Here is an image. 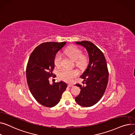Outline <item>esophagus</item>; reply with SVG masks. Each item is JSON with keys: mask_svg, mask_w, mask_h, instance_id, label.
Listing matches in <instances>:
<instances>
[{"mask_svg": "<svg viewBox=\"0 0 135 135\" xmlns=\"http://www.w3.org/2000/svg\"><path fill=\"white\" fill-rule=\"evenodd\" d=\"M74 86L73 84H68V86H69V87H72V86Z\"/></svg>", "mask_w": 135, "mask_h": 135, "instance_id": "obj_1", "label": "esophagus"}]
</instances>
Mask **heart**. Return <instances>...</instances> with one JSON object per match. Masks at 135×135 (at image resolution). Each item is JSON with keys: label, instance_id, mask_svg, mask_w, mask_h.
<instances>
[{"label": "heart", "instance_id": "1", "mask_svg": "<svg viewBox=\"0 0 135 135\" xmlns=\"http://www.w3.org/2000/svg\"><path fill=\"white\" fill-rule=\"evenodd\" d=\"M64 53L74 61H75L76 65L81 69H84L88 65L89 58L85 54H82V51L75 46H70L64 51ZM54 64L58 68L62 66V57L60 53H57L54 58ZM76 70L64 69L59 73L58 76L60 80L67 83L72 82L78 75Z\"/></svg>", "mask_w": 135, "mask_h": 135}]
</instances>
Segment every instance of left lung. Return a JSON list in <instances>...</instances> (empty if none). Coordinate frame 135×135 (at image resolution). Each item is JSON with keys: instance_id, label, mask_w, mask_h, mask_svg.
Wrapping results in <instances>:
<instances>
[{"instance_id": "obj_1", "label": "left lung", "mask_w": 135, "mask_h": 135, "mask_svg": "<svg viewBox=\"0 0 135 135\" xmlns=\"http://www.w3.org/2000/svg\"><path fill=\"white\" fill-rule=\"evenodd\" d=\"M78 45L84 46L88 51L89 62L81 78L84 79L80 87L81 92L75 98L78 105L83 107H90L101 99L105 92L108 81V70L107 62L102 52L93 43L88 41L76 42Z\"/></svg>"}]
</instances>
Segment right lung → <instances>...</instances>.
Listing matches in <instances>:
<instances>
[{"label": "right lung", "instance_id": "1", "mask_svg": "<svg viewBox=\"0 0 135 135\" xmlns=\"http://www.w3.org/2000/svg\"><path fill=\"white\" fill-rule=\"evenodd\" d=\"M66 43H42L31 53L27 63L26 76L29 90L35 99L46 107L57 105L67 87L66 83L62 81L51 85L49 81L53 76L54 56Z\"/></svg>", "mask_w": 135, "mask_h": 135}]
</instances>
